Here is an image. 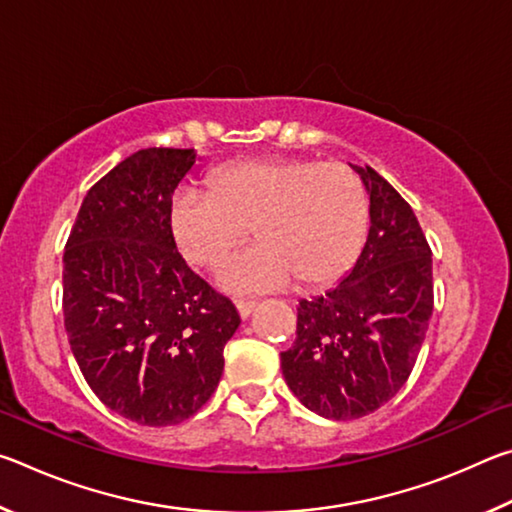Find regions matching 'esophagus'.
Segmentation results:
<instances>
[{"label": "esophagus", "mask_w": 512, "mask_h": 512, "mask_svg": "<svg viewBox=\"0 0 512 512\" xmlns=\"http://www.w3.org/2000/svg\"><path fill=\"white\" fill-rule=\"evenodd\" d=\"M255 305H257L255 300H237V311H239V316H241V318H248L250 314H253Z\"/></svg>", "instance_id": "34e87169"}]
</instances>
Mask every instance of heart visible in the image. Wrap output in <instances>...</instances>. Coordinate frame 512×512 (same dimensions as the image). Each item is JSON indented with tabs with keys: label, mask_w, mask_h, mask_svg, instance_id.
<instances>
[{
	"label": "heart",
	"mask_w": 512,
	"mask_h": 512,
	"mask_svg": "<svg viewBox=\"0 0 512 512\" xmlns=\"http://www.w3.org/2000/svg\"><path fill=\"white\" fill-rule=\"evenodd\" d=\"M370 205L348 164L248 158L219 164L205 192L180 189L169 205L173 244L189 264L219 268L248 237L259 241L221 271L225 289L271 291L298 280L329 287L350 271L368 235Z\"/></svg>",
	"instance_id": "heart-1"
}]
</instances>
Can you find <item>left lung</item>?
<instances>
[{"label":"left lung","instance_id":"8db88e82","mask_svg":"<svg viewBox=\"0 0 512 512\" xmlns=\"http://www.w3.org/2000/svg\"><path fill=\"white\" fill-rule=\"evenodd\" d=\"M370 230L352 271L300 300L296 341L280 354L293 395L329 420L375 413L406 384L433 311L431 248L411 205L372 167Z\"/></svg>","mask_w":512,"mask_h":512}]
</instances>
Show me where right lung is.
Masks as SVG:
<instances>
[{
    "instance_id": "add662e5",
    "label": "right lung",
    "mask_w": 512,
    "mask_h": 512,
    "mask_svg": "<svg viewBox=\"0 0 512 512\" xmlns=\"http://www.w3.org/2000/svg\"><path fill=\"white\" fill-rule=\"evenodd\" d=\"M194 149H142L85 194L63 255L69 348L92 393L146 427L178 424L219 386L241 318L187 266L169 205Z\"/></svg>"
}]
</instances>
